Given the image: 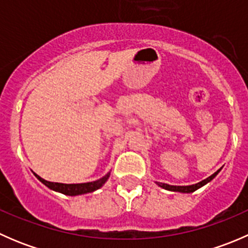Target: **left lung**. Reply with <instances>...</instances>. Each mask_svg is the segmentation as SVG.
Wrapping results in <instances>:
<instances>
[{
    "label": "left lung",
    "instance_id": "obj_1",
    "mask_svg": "<svg viewBox=\"0 0 248 248\" xmlns=\"http://www.w3.org/2000/svg\"><path fill=\"white\" fill-rule=\"evenodd\" d=\"M222 169V168H221ZM221 169H218L216 172H214V174L211 175V176H209L207 179L202 180V181L198 182V184H194V185H189V186H172V185H168V184H162V182H156L157 185H158L159 187H162V188L167 189V191H171V192H180V193H192V192L197 191V189H199L201 187L205 186L206 184H209L210 181H211L212 179H215L216 177V175L218 174L219 171H221Z\"/></svg>",
    "mask_w": 248,
    "mask_h": 248
}]
</instances>
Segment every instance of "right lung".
I'll return each instance as SVG.
<instances>
[{"mask_svg":"<svg viewBox=\"0 0 248 248\" xmlns=\"http://www.w3.org/2000/svg\"><path fill=\"white\" fill-rule=\"evenodd\" d=\"M34 176L44 184L47 188L52 189L55 192H59V193L64 194V196H80V194H86V193H91V192L97 191L98 188H101L104 184L107 182V180L109 179L110 176V171L107 175H104L103 177L101 179L96 180V181L92 182H85V184H60V182H51V181H46V180L42 179L39 175H37L36 172H33Z\"/></svg>","mask_w":248,"mask_h":248,"instance_id":"1","label":"right lung"}]
</instances>
